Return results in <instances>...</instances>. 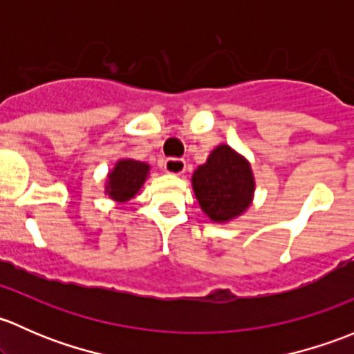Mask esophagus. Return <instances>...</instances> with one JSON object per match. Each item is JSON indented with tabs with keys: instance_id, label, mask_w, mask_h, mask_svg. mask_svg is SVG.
<instances>
[{
	"instance_id": "1",
	"label": "esophagus",
	"mask_w": 354,
	"mask_h": 354,
	"mask_svg": "<svg viewBox=\"0 0 354 354\" xmlns=\"http://www.w3.org/2000/svg\"><path fill=\"white\" fill-rule=\"evenodd\" d=\"M187 169V162L185 159H180V157H167L164 160V171L169 174H181Z\"/></svg>"
}]
</instances>
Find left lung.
Wrapping results in <instances>:
<instances>
[{
    "label": "left lung",
    "instance_id": "obj_1",
    "mask_svg": "<svg viewBox=\"0 0 354 354\" xmlns=\"http://www.w3.org/2000/svg\"><path fill=\"white\" fill-rule=\"evenodd\" d=\"M192 185L202 210L216 223H226L245 212L255 190L248 160L230 145L214 149L207 162L194 173Z\"/></svg>",
    "mask_w": 354,
    "mask_h": 354
}]
</instances>
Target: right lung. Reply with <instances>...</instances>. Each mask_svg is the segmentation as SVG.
<instances>
[{"instance_id":"right-lung-1","label":"right lung","mask_w":354,"mask_h":354,"mask_svg":"<svg viewBox=\"0 0 354 354\" xmlns=\"http://www.w3.org/2000/svg\"><path fill=\"white\" fill-rule=\"evenodd\" d=\"M149 173V164L133 159L118 160L114 169L109 173L106 192L116 202H127L135 197L140 187L144 185Z\"/></svg>"}]
</instances>
